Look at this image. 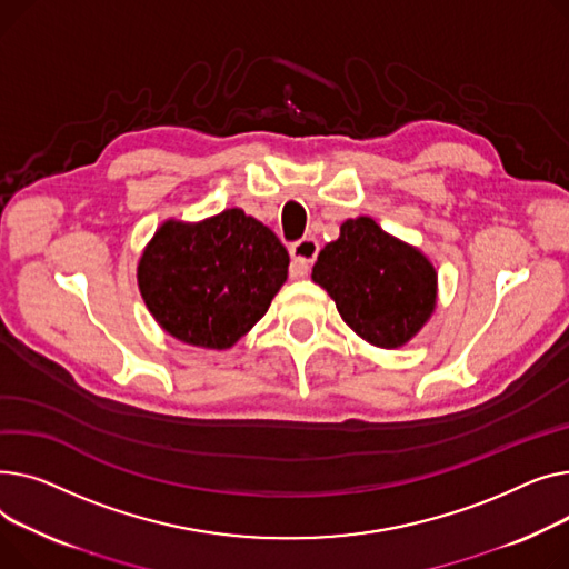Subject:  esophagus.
<instances>
[{"mask_svg":"<svg viewBox=\"0 0 569 569\" xmlns=\"http://www.w3.org/2000/svg\"><path fill=\"white\" fill-rule=\"evenodd\" d=\"M291 276L303 278L308 276L312 261L319 254V243L315 239H300L291 246Z\"/></svg>","mask_w":569,"mask_h":569,"instance_id":"1","label":"esophagus"}]
</instances>
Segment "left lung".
Wrapping results in <instances>:
<instances>
[{
	"label": "left lung",
	"instance_id": "obj_1",
	"mask_svg": "<svg viewBox=\"0 0 569 569\" xmlns=\"http://www.w3.org/2000/svg\"><path fill=\"white\" fill-rule=\"evenodd\" d=\"M312 280L356 336L379 349L409 345L437 310L439 276L429 257L367 216L342 222L340 239L319 252Z\"/></svg>",
	"mask_w": 569,
	"mask_h": 569
}]
</instances>
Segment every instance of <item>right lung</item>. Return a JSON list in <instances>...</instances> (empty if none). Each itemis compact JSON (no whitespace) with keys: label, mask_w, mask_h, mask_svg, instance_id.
Here are the masks:
<instances>
[{"label":"right lung","mask_w":569,"mask_h":569,"mask_svg":"<svg viewBox=\"0 0 569 569\" xmlns=\"http://www.w3.org/2000/svg\"><path fill=\"white\" fill-rule=\"evenodd\" d=\"M289 252L276 233L224 209L199 222L164 220L138 261V287L172 338L229 349L266 315L287 282Z\"/></svg>","instance_id":"obj_1"}]
</instances>
